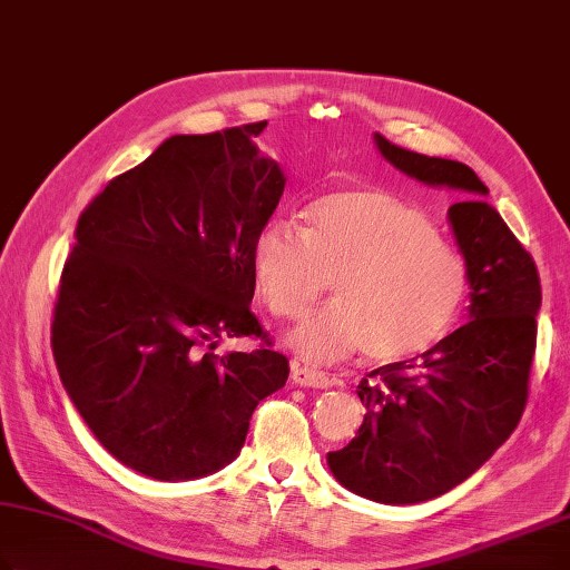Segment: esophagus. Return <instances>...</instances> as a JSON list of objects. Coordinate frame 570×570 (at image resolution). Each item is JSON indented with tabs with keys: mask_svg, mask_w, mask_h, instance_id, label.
Instances as JSON below:
<instances>
[{
	"mask_svg": "<svg viewBox=\"0 0 570 570\" xmlns=\"http://www.w3.org/2000/svg\"><path fill=\"white\" fill-rule=\"evenodd\" d=\"M291 381L295 385H303V387H331L333 385L331 375H325L321 371H313V367H305L301 363H293Z\"/></svg>",
	"mask_w": 570,
	"mask_h": 570,
	"instance_id": "esophagus-1",
	"label": "esophagus"
}]
</instances>
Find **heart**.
<instances>
[{
  "label": "heart",
  "instance_id": "1",
  "mask_svg": "<svg viewBox=\"0 0 570 570\" xmlns=\"http://www.w3.org/2000/svg\"><path fill=\"white\" fill-rule=\"evenodd\" d=\"M255 287L277 317H301L325 293L335 301L287 335L311 363L365 351L373 363L423 355L451 331L468 295L461 253L421 209L383 189L317 197L305 227L267 219L249 249Z\"/></svg>",
  "mask_w": 570,
  "mask_h": 570
}]
</instances>
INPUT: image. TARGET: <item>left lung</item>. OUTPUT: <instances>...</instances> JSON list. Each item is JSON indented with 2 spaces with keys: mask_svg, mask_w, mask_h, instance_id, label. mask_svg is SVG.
<instances>
[{
  "mask_svg": "<svg viewBox=\"0 0 570 570\" xmlns=\"http://www.w3.org/2000/svg\"><path fill=\"white\" fill-rule=\"evenodd\" d=\"M375 145L407 177L458 189L463 199L448 207V219L471 285L468 323L413 361L367 373L357 385L363 425L327 453L347 491L411 505L461 485L515 431L528 401L541 277L471 167L411 153L383 135Z\"/></svg>",
  "mask_w": 570,
  "mask_h": 570,
  "instance_id": "left-lung-1",
  "label": "left lung"
}]
</instances>
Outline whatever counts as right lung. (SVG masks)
Returning <instances> with one entry per match:
<instances>
[{
    "instance_id": "right-lung-1",
    "label": "right lung",
    "mask_w": 570,
    "mask_h": 570,
    "mask_svg": "<svg viewBox=\"0 0 570 570\" xmlns=\"http://www.w3.org/2000/svg\"><path fill=\"white\" fill-rule=\"evenodd\" d=\"M267 122L175 135L79 215L52 321L59 377L89 431L132 471L193 481L235 461L291 367L249 311V249L285 175ZM259 336L253 354H213Z\"/></svg>"
}]
</instances>
